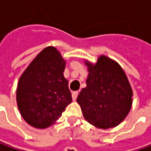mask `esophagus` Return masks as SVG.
<instances>
[{
    "mask_svg": "<svg viewBox=\"0 0 151 151\" xmlns=\"http://www.w3.org/2000/svg\"><path fill=\"white\" fill-rule=\"evenodd\" d=\"M78 95V91H73V92L72 93V97H73V101H75L76 99H77Z\"/></svg>",
    "mask_w": 151,
    "mask_h": 151,
    "instance_id": "esophagus-1",
    "label": "esophagus"
}]
</instances>
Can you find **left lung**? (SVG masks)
<instances>
[{
  "mask_svg": "<svg viewBox=\"0 0 151 151\" xmlns=\"http://www.w3.org/2000/svg\"><path fill=\"white\" fill-rule=\"evenodd\" d=\"M87 86L77 98L84 119L98 128H114L123 121L133 103V90L126 73L116 61L101 55L96 63L85 60Z\"/></svg>",
  "mask_w": 151,
  "mask_h": 151,
  "instance_id": "left-lung-1",
  "label": "left lung"
}]
</instances>
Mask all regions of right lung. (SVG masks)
Masks as SVG:
<instances>
[{
	"mask_svg": "<svg viewBox=\"0 0 151 151\" xmlns=\"http://www.w3.org/2000/svg\"><path fill=\"white\" fill-rule=\"evenodd\" d=\"M66 62L53 46L41 50L21 75L17 104L27 123L35 128L53 125L72 102L68 80L63 75Z\"/></svg>",
	"mask_w": 151,
	"mask_h": 151,
	"instance_id": "1",
	"label": "right lung"
}]
</instances>
